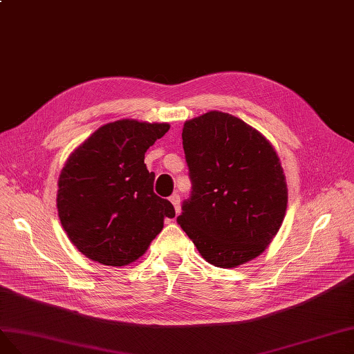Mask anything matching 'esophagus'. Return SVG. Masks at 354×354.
<instances>
[{"mask_svg":"<svg viewBox=\"0 0 354 354\" xmlns=\"http://www.w3.org/2000/svg\"><path fill=\"white\" fill-rule=\"evenodd\" d=\"M170 201H171V205H174V207H175V212L178 214L179 209H180V198H179V196L178 194L170 196Z\"/></svg>","mask_w":354,"mask_h":354,"instance_id":"34e87169","label":"esophagus"}]
</instances>
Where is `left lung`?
<instances>
[{"label":"left lung","mask_w":354,"mask_h":354,"mask_svg":"<svg viewBox=\"0 0 354 354\" xmlns=\"http://www.w3.org/2000/svg\"><path fill=\"white\" fill-rule=\"evenodd\" d=\"M183 145L193 191L176 219L180 228L215 267L234 268L259 257L288 207L276 149L257 129L221 111L185 121Z\"/></svg>","instance_id":"1"}]
</instances>
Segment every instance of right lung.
Here are the masks:
<instances>
[{"mask_svg":"<svg viewBox=\"0 0 354 354\" xmlns=\"http://www.w3.org/2000/svg\"><path fill=\"white\" fill-rule=\"evenodd\" d=\"M167 123L132 118L104 124L77 147L57 180V214L73 245L88 259L123 267L142 257L175 209L154 193L147 149Z\"/></svg>","mask_w":354,"mask_h":354,"instance_id":"add662e5","label":"right lung"}]
</instances>
